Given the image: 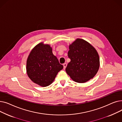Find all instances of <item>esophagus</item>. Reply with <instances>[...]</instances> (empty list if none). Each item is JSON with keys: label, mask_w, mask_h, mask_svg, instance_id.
I'll return each instance as SVG.
<instances>
[{"label": "esophagus", "mask_w": 122, "mask_h": 122, "mask_svg": "<svg viewBox=\"0 0 122 122\" xmlns=\"http://www.w3.org/2000/svg\"><path fill=\"white\" fill-rule=\"evenodd\" d=\"M67 63H64L63 64V68H64V69H65V68H66V66H67Z\"/></svg>", "instance_id": "obj_1"}]
</instances>
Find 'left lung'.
Segmentation results:
<instances>
[{
  "label": "left lung",
  "instance_id": "left-lung-1",
  "mask_svg": "<svg viewBox=\"0 0 122 122\" xmlns=\"http://www.w3.org/2000/svg\"><path fill=\"white\" fill-rule=\"evenodd\" d=\"M71 61L66 72L76 82L83 83L92 79L99 68L97 51L86 41L78 38L69 46L68 53Z\"/></svg>",
  "mask_w": 122,
  "mask_h": 122
}]
</instances>
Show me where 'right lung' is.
Instances as JSON below:
<instances>
[{
  "label": "right lung",
  "instance_id": "right-lung-1",
  "mask_svg": "<svg viewBox=\"0 0 122 122\" xmlns=\"http://www.w3.org/2000/svg\"><path fill=\"white\" fill-rule=\"evenodd\" d=\"M63 66L52 53L49 45L41 43L33 49L27 61V72L30 79L41 86L50 85Z\"/></svg>",
  "mask_w": 122,
  "mask_h": 122
}]
</instances>
